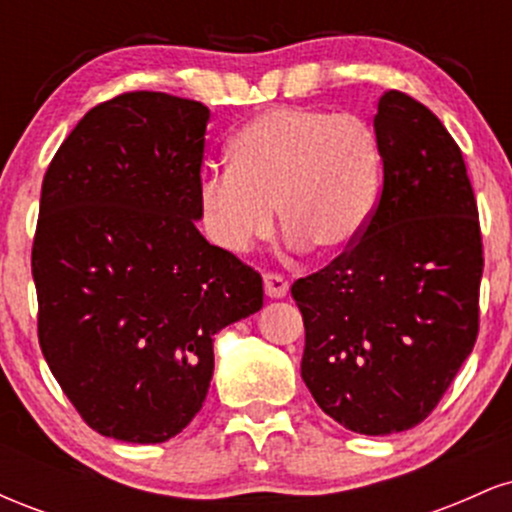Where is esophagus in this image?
<instances>
[{
    "mask_svg": "<svg viewBox=\"0 0 512 512\" xmlns=\"http://www.w3.org/2000/svg\"><path fill=\"white\" fill-rule=\"evenodd\" d=\"M264 293L269 298H284L289 293V281L279 272H264Z\"/></svg>",
    "mask_w": 512,
    "mask_h": 512,
    "instance_id": "34e87169",
    "label": "esophagus"
}]
</instances>
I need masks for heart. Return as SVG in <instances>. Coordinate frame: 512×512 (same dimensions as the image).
<instances>
[{"label": "heart", "mask_w": 512, "mask_h": 512, "mask_svg": "<svg viewBox=\"0 0 512 512\" xmlns=\"http://www.w3.org/2000/svg\"><path fill=\"white\" fill-rule=\"evenodd\" d=\"M231 168L199 180V219L221 250L245 252L274 228L293 248L339 257L366 233L380 190L383 149L363 117L317 108H272L233 137Z\"/></svg>", "instance_id": "1"}]
</instances>
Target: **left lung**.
<instances>
[{
    "label": "left lung",
    "mask_w": 512,
    "mask_h": 512,
    "mask_svg": "<svg viewBox=\"0 0 512 512\" xmlns=\"http://www.w3.org/2000/svg\"><path fill=\"white\" fill-rule=\"evenodd\" d=\"M383 190L366 233L303 276L301 375L317 407L363 436L407 431L443 399L479 334V209L460 146L424 103L380 96Z\"/></svg>",
    "instance_id": "obj_1"
}]
</instances>
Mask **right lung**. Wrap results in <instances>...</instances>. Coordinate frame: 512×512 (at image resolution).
Segmentation results:
<instances>
[{"label":"right lung","mask_w":512,"mask_h":512,"mask_svg":"<svg viewBox=\"0 0 512 512\" xmlns=\"http://www.w3.org/2000/svg\"><path fill=\"white\" fill-rule=\"evenodd\" d=\"M207 122L199 101L120 93L81 117L45 170L38 342L101 436H178L207 399L214 334L262 308L260 272L195 226Z\"/></svg>","instance_id":"right-lung-1"}]
</instances>
